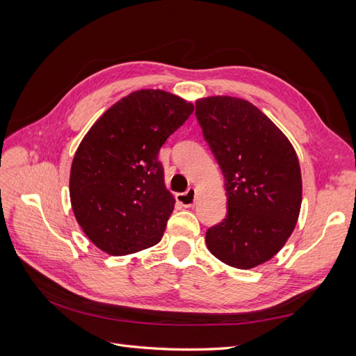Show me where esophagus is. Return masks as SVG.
<instances>
[{
    "label": "esophagus",
    "instance_id": "esophagus-1",
    "mask_svg": "<svg viewBox=\"0 0 356 356\" xmlns=\"http://www.w3.org/2000/svg\"><path fill=\"white\" fill-rule=\"evenodd\" d=\"M177 200L182 204V207L193 208V207H195V202H196V188L190 187L186 193H178Z\"/></svg>",
    "mask_w": 356,
    "mask_h": 356
}]
</instances>
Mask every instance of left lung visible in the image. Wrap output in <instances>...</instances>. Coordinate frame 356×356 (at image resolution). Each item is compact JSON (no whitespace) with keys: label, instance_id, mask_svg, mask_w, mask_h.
<instances>
[{"label":"left lung","instance_id":"1","mask_svg":"<svg viewBox=\"0 0 356 356\" xmlns=\"http://www.w3.org/2000/svg\"><path fill=\"white\" fill-rule=\"evenodd\" d=\"M196 117L227 196V215L207 232L208 250L236 268L260 266L281 251L298 220L296 149L270 118L241 98L197 99Z\"/></svg>","mask_w":356,"mask_h":356}]
</instances>
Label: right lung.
<instances>
[{
  "label": "right lung",
  "instance_id": "1",
  "mask_svg": "<svg viewBox=\"0 0 356 356\" xmlns=\"http://www.w3.org/2000/svg\"><path fill=\"white\" fill-rule=\"evenodd\" d=\"M195 106L165 90L132 92L106 110L75 152L70 197L86 236L110 255L160 242L175 199L157 156Z\"/></svg>",
  "mask_w": 356,
  "mask_h": 356
}]
</instances>
